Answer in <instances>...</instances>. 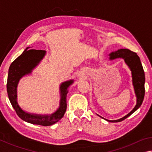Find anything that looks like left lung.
Here are the masks:
<instances>
[{"label":"left lung","instance_id":"obj_1","mask_svg":"<svg viewBox=\"0 0 152 152\" xmlns=\"http://www.w3.org/2000/svg\"><path fill=\"white\" fill-rule=\"evenodd\" d=\"M109 56L110 60H114V59L118 58L124 59L125 62L130 68V70L132 71L133 85V88H134L135 96L137 97V102H136V105L133 110L129 113H128L127 115L119 119L113 121L108 120L104 119L103 117L98 115L99 117L107 121L117 123L122 121L126 118L129 117L132 113L138 109L142 104L144 95H145V86H144V84H145V74H144L143 66L141 63L140 57L137 55V53L133 52V51L128 50V49H120L116 51H113Z\"/></svg>","mask_w":152,"mask_h":152}]
</instances>
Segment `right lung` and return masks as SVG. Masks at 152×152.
<instances>
[{
    "instance_id": "add662e5",
    "label": "right lung",
    "mask_w": 152,
    "mask_h": 152,
    "mask_svg": "<svg viewBox=\"0 0 152 152\" xmlns=\"http://www.w3.org/2000/svg\"><path fill=\"white\" fill-rule=\"evenodd\" d=\"M27 47L22 54L12 61L9 69L7 89L9 101L17 114L20 119L27 123L42 126H50L59 121L64 117L67 108L66 96L68 88L74 82L73 80L62 82L60 84V107L51 115H37L25 112L18 104L17 85L20 79L24 76L31 73L33 68L44 57L45 50H28Z\"/></svg>"
}]
</instances>
